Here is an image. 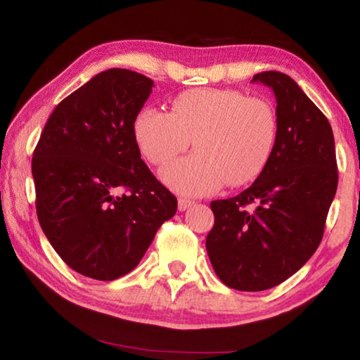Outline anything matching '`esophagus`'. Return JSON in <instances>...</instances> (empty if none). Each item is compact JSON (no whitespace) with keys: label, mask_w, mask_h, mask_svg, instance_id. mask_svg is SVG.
<instances>
[{"label":"esophagus","mask_w":360,"mask_h":360,"mask_svg":"<svg viewBox=\"0 0 360 360\" xmlns=\"http://www.w3.org/2000/svg\"><path fill=\"white\" fill-rule=\"evenodd\" d=\"M193 205V202L192 200H188V198H179L178 200V210L179 211H186L188 206H192Z\"/></svg>","instance_id":"esophagus-1"}]
</instances>
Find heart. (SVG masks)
Wrapping results in <instances>:
<instances>
[{
    "label": "heart",
    "instance_id": "b5f03b06",
    "mask_svg": "<svg viewBox=\"0 0 360 360\" xmlns=\"http://www.w3.org/2000/svg\"><path fill=\"white\" fill-rule=\"evenodd\" d=\"M133 138L150 165L162 167L192 146V155L169 163L162 179L186 195H206L227 184L257 179L275 150L278 119L262 98L230 89H192L172 101L169 112L144 108Z\"/></svg>",
    "mask_w": 360,
    "mask_h": 360
}]
</instances>
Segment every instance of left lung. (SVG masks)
<instances>
[{
	"label": "left lung",
	"mask_w": 360,
	"mask_h": 360,
	"mask_svg": "<svg viewBox=\"0 0 360 360\" xmlns=\"http://www.w3.org/2000/svg\"><path fill=\"white\" fill-rule=\"evenodd\" d=\"M252 82L276 96L275 150L251 187L211 202L214 227L206 236L219 279L246 292L275 288L307 264L338 184L333 131L319 108L284 72H259Z\"/></svg>",
	"instance_id": "obj_1"
}]
</instances>
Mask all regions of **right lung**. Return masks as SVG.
I'll use <instances>...</instances> for the list:
<instances>
[{
	"label": "right lung",
	"mask_w": 360,
	"mask_h": 360,
	"mask_svg": "<svg viewBox=\"0 0 360 360\" xmlns=\"http://www.w3.org/2000/svg\"><path fill=\"white\" fill-rule=\"evenodd\" d=\"M152 85L122 68L94 76L53 109L33 152L42 231L66 265L98 281L130 273L178 210L133 138Z\"/></svg>",
	"instance_id": "1"
}]
</instances>
